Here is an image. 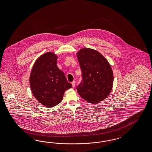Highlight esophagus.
I'll return each mask as SVG.
<instances>
[{
  "label": "esophagus",
  "mask_w": 152,
  "mask_h": 152,
  "mask_svg": "<svg viewBox=\"0 0 152 152\" xmlns=\"http://www.w3.org/2000/svg\"><path fill=\"white\" fill-rule=\"evenodd\" d=\"M75 85H76V81H74L72 83V87L74 88L75 86Z\"/></svg>",
  "instance_id": "obj_1"
}]
</instances>
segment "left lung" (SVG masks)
<instances>
[{"label":"left lung","instance_id":"8db88e82","mask_svg":"<svg viewBox=\"0 0 152 152\" xmlns=\"http://www.w3.org/2000/svg\"><path fill=\"white\" fill-rule=\"evenodd\" d=\"M82 71V81L77 86L80 96L88 102L97 104L110 94L113 72L106 58L95 50L84 48L77 53Z\"/></svg>","mask_w":152,"mask_h":152}]
</instances>
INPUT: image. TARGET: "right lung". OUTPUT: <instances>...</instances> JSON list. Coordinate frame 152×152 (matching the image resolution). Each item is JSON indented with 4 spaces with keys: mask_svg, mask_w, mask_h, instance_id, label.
<instances>
[{
    "mask_svg": "<svg viewBox=\"0 0 152 152\" xmlns=\"http://www.w3.org/2000/svg\"><path fill=\"white\" fill-rule=\"evenodd\" d=\"M57 56L52 52L41 56L35 62L29 83L35 98L48 107L55 106L63 99L66 90L72 86L57 66Z\"/></svg>",
    "mask_w": 152,
    "mask_h": 152,
    "instance_id": "add662e5",
    "label": "right lung"
}]
</instances>
